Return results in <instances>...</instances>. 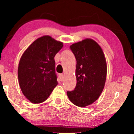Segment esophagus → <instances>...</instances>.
I'll use <instances>...</instances> for the list:
<instances>
[{
	"label": "esophagus",
	"instance_id": "34e87169",
	"mask_svg": "<svg viewBox=\"0 0 134 134\" xmlns=\"http://www.w3.org/2000/svg\"><path fill=\"white\" fill-rule=\"evenodd\" d=\"M60 80L62 81V80H63V78H64L63 74H60Z\"/></svg>",
	"mask_w": 134,
	"mask_h": 134
}]
</instances>
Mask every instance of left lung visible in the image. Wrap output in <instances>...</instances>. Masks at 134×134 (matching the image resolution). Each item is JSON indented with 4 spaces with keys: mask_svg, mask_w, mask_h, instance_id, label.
I'll use <instances>...</instances> for the list:
<instances>
[{
    "mask_svg": "<svg viewBox=\"0 0 134 134\" xmlns=\"http://www.w3.org/2000/svg\"><path fill=\"white\" fill-rule=\"evenodd\" d=\"M70 49L77 61V84L67 95L74 105L85 107L96 101L103 90L107 76L105 58L101 47L91 39L73 44Z\"/></svg>",
    "mask_w": 134,
    "mask_h": 134,
    "instance_id": "1",
    "label": "left lung"
}]
</instances>
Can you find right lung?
Here are the masks:
<instances>
[{"instance_id":"obj_1","label":"right lung","mask_w":134,"mask_h":134,"mask_svg":"<svg viewBox=\"0 0 134 134\" xmlns=\"http://www.w3.org/2000/svg\"><path fill=\"white\" fill-rule=\"evenodd\" d=\"M49 36L35 40L24 52L18 66V79L24 95L34 104L41 103L57 85L54 57L63 47Z\"/></svg>"}]
</instances>
